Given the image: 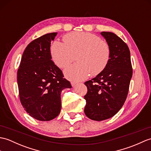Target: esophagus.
Masks as SVG:
<instances>
[{
  "label": "esophagus",
  "instance_id": "obj_1",
  "mask_svg": "<svg viewBox=\"0 0 151 151\" xmlns=\"http://www.w3.org/2000/svg\"><path fill=\"white\" fill-rule=\"evenodd\" d=\"M71 86H72L73 87H75V86L76 85V83L75 82L71 81Z\"/></svg>",
  "mask_w": 151,
  "mask_h": 151
}]
</instances>
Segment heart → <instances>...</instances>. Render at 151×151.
<instances>
[{
    "instance_id": "1",
    "label": "heart",
    "mask_w": 151,
    "mask_h": 151,
    "mask_svg": "<svg viewBox=\"0 0 151 151\" xmlns=\"http://www.w3.org/2000/svg\"><path fill=\"white\" fill-rule=\"evenodd\" d=\"M64 42L55 41L51 55L55 64L64 68L75 60L78 62L64 70L66 78L77 82L90 75L98 74L106 68L110 58V47L100 38L87 32L70 33L64 37Z\"/></svg>"
}]
</instances>
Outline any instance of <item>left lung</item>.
Masks as SVG:
<instances>
[{
  "mask_svg": "<svg viewBox=\"0 0 151 151\" xmlns=\"http://www.w3.org/2000/svg\"><path fill=\"white\" fill-rule=\"evenodd\" d=\"M110 47L106 68L93 79L85 82L84 113L89 118L101 121L116 114L127 99L132 75L130 51L125 42L111 32L101 33Z\"/></svg>",
  "mask_w": 151,
  "mask_h": 151,
  "instance_id": "1",
  "label": "left lung"
}]
</instances>
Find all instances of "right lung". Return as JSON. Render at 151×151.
<instances>
[{
    "label": "right lung",
    "mask_w": 151,
    "mask_h": 151,
    "mask_svg": "<svg viewBox=\"0 0 151 151\" xmlns=\"http://www.w3.org/2000/svg\"><path fill=\"white\" fill-rule=\"evenodd\" d=\"M57 33L45 34L27 45L17 71L21 104L31 117L50 121L61 110L62 91L71 83L51 60V42Z\"/></svg>",
    "instance_id": "1"
}]
</instances>
